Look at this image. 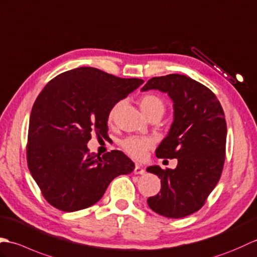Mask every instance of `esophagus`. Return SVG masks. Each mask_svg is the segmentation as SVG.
I'll return each mask as SVG.
<instances>
[{"label": "esophagus", "mask_w": 257, "mask_h": 257, "mask_svg": "<svg viewBox=\"0 0 257 257\" xmlns=\"http://www.w3.org/2000/svg\"><path fill=\"white\" fill-rule=\"evenodd\" d=\"M134 174L136 175H144L145 174V169L143 167H141V165L136 164L135 168H134Z\"/></svg>", "instance_id": "obj_1"}]
</instances>
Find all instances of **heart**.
<instances>
[{"label":"heart","mask_w":257,"mask_h":257,"mask_svg":"<svg viewBox=\"0 0 257 257\" xmlns=\"http://www.w3.org/2000/svg\"><path fill=\"white\" fill-rule=\"evenodd\" d=\"M140 106L141 110L143 112L146 117L151 116H163V114L166 110V105H165L164 100L156 94H146L140 101ZM118 104L114 105L109 112V115H107V119L111 122L114 118V115L117 111ZM122 147L125 151V153L133 157L135 159H142L144 158L147 151L152 147V142L148 139L144 138H135V136H131V138L125 139L122 142Z\"/></svg>","instance_id":"heart-1"}]
</instances>
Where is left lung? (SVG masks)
Wrapping results in <instances>:
<instances>
[{"label": "left lung", "instance_id": "8db88e82", "mask_svg": "<svg viewBox=\"0 0 257 257\" xmlns=\"http://www.w3.org/2000/svg\"><path fill=\"white\" fill-rule=\"evenodd\" d=\"M159 90L174 102V122L156 150L158 158H177L175 169L157 165L162 189L147 199L150 208L167 218L192 214L206 202L221 177L225 158L226 122L215 94L193 79L173 73L154 77L142 91Z\"/></svg>", "mask_w": 257, "mask_h": 257}]
</instances>
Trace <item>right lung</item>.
<instances>
[{
    "instance_id": "right-lung-1",
    "label": "right lung",
    "mask_w": 257,
    "mask_h": 257,
    "mask_svg": "<svg viewBox=\"0 0 257 257\" xmlns=\"http://www.w3.org/2000/svg\"><path fill=\"white\" fill-rule=\"evenodd\" d=\"M143 82L80 67L45 85L31 113L27 164L51 206L65 212L89 208L115 177L133 172L134 163L121 151L100 157L87 144L92 133L107 138L110 110Z\"/></svg>"
}]
</instances>
